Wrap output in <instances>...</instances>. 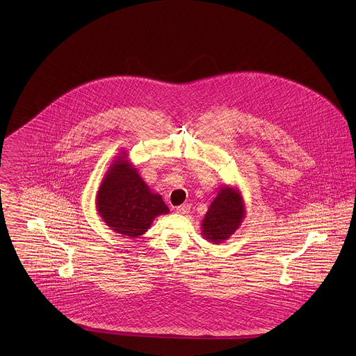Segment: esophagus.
I'll return each mask as SVG.
<instances>
[{
  "label": "esophagus",
  "mask_w": 356,
  "mask_h": 356,
  "mask_svg": "<svg viewBox=\"0 0 356 356\" xmlns=\"http://www.w3.org/2000/svg\"><path fill=\"white\" fill-rule=\"evenodd\" d=\"M189 211H191V205L189 204H183V205L176 208V212L180 213V215H186Z\"/></svg>",
  "instance_id": "1"
}]
</instances>
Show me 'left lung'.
<instances>
[{
	"mask_svg": "<svg viewBox=\"0 0 356 356\" xmlns=\"http://www.w3.org/2000/svg\"><path fill=\"white\" fill-rule=\"evenodd\" d=\"M245 218V204L237 186L220 188L203 221L202 235L212 244H220L232 236Z\"/></svg>",
	"mask_w": 356,
	"mask_h": 356,
	"instance_id": "obj_1",
	"label": "left lung"
}]
</instances>
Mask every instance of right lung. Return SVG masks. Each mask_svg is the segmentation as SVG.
Returning a JSON list of instances; mask_svg holds the SVG:
<instances>
[{
  "label": "right lung",
  "instance_id": "1",
  "mask_svg": "<svg viewBox=\"0 0 356 356\" xmlns=\"http://www.w3.org/2000/svg\"><path fill=\"white\" fill-rule=\"evenodd\" d=\"M96 209L105 225L121 236L144 235L153 220L170 208L141 179L127 151L115 156L96 195Z\"/></svg>",
  "mask_w": 356,
  "mask_h": 356
}]
</instances>
